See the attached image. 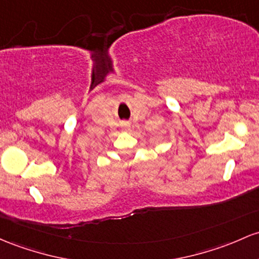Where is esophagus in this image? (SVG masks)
Returning <instances> with one entry per match:
<instances>
[{"label":"esophagus","instance_id":"esophagus-1","mask_svg":"<svg viewBox=\"0 0 259 259\" xmlns=\"http://www.w3.org/2000/svg\"><path fill=\"white\" fill-rule=\"evenodd\" d=\"M123 127H124V130H129L130 129V124L129 123H123Z\"/></svg>","mask_w":259,"mask_h":259}]
</instances>
